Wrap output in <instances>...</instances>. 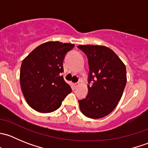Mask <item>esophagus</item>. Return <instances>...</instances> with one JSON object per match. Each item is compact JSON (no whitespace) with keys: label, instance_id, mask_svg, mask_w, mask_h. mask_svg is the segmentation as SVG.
<instances>
[{"label":"esophagus","instance_id":"obj_1","mask_svg":"<svg viewBox=\"0 0 148 148\" xmlns=\"http://www.w3.org/2000/svg\"><path fill=\"white\" fill-rule=\"evenodd\" d=\"M79 86V82H77V83L74 84V87H75V88H77Z\"/></svg>","mask_w":148,"mask_h":148}]
</instances>
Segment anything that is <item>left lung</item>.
Returning <instances> with one entry per match:
<instances>
[{"mask_svg": "<svg viewBox=\"0 0 148 148\" xmlns=\"http://www.w3.org/2000/svg\"><path fill=\"white\" fill-rule=\"evenodd\" d=\"M87 56L89 66L88 95L79 100L86 117L99 119L117 107L127 83L126 67L110 48L99 45H79Z\"/></svg>", "mask_w": 148, "mask_h": 148, "instance_id": "8db88e82", "label": "left lung"}]
</instances>
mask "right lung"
Returning a JSON list of instances; mask_svg holds the SVG:
<instances>
[{"mask_svg": "<svg viewBox=\"0 0 148 148\" xmlns=\"http://www.w3.org/2000/svg\"><path fill=\"white\" fill-rule=\"evenodd\" d=\"M74 44L48 41L32 51L22 62L21 91L28 105L41 113L55 111L71 88L61 73L65 54Z\"/></svg>", "mask_w": 148, "mask_h": 148, "instance_id": "1", "label": "right lung"}]
</instances>
